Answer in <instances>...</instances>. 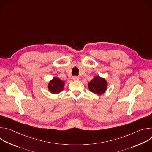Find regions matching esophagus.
Wrapping results in <instances>:
<instances>
[{
  "label": "esophagus",
  "mask_w": 152,
  "mask_h": 152,
  "mask_svg": "<svg viewBox=\"0 0 152 152\" xmlns=\"http://www.w3.org/2000/svg\"><path fill=\"white\" fill-rule=\"evenodd\" d=\"M79 79V76H73V80H78Z\"/></svg>",
  "instance_id": "34e87169"
}]
</instances>
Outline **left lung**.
<instances>
[{"label":"left lung","instance_id":"8db88e82","mask_svg":"<svg viewBox=\"0 0 152 152\" xmlns=\"http://www.w3.org/2000/svg\"><path fill=\"white\" fill-rule=\"evenodd\" d=\"M90 91L94 94H102L106 90L107 82L104 79L99 76H96L88 84Z\"/></svg>","mask_w":152,"mask_h":152}]
</instances>
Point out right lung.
I'll list each match as a JSON object with an SVG mask.
<instances>
[{
	"label": "right lung",
	"mask_w": 152,
	"mask_h": 152,
	"mask_svg": "<svg viewBox=\"0 0 152 152\" xmlns=\"http://www.w3.org/2000/svg\"><path fill=\"white\" fill-rule=\"evenodd\" d=\"M64 82L62 81L58 77L53 78L49 84V91L54 94L59 93L63 90Z\"/></svg>",
	"instance_id": "right-lung-1"
}]
</instances>
